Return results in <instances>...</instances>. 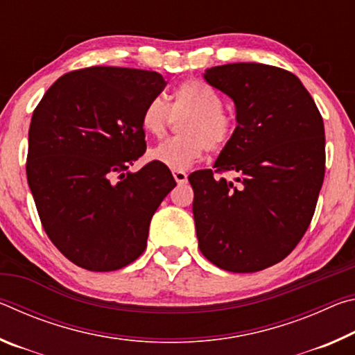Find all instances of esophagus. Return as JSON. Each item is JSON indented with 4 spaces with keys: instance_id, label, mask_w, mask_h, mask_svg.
<instances>
[{
    "instance_id": "34e87169",
    "label": "esophagus",
    "mask_w": 355,
    "mask_h": 355,
    "mask_svg": "<svg viewBox=\"0 0 355 355\" xmlns=\"http://www.w3.org/2000/svg\"><path fill=\"white\" fill-rule=\"evenodd\" d=\"M173 178H175V182L178 184H184L186 182H188V175H186L184 171H173Z\"/></svg>"
}]
</instances>
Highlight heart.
Returning <instances> with one entry per match:
<instances>
[{
    "label": "heart",
    "mask_w": 355,
    "mask_h": 355,
    "mask_svg": "<svg viewBox=\"0 0 355 355\" xmlns=\"http://www.w3.org/2000/svg\"><path fill=\"white\" fill-rule=\"evenodd\" d=\"M220 95L199 80L180 84L173 91L169 107L161 98H152L142 111L141 125L147 135L161 137L173 117L188 116L180 125L178 137L161 142L150 152V158L172 171H184L197 163L205 148L219 152L230 142L235 122L222 110Z\"/></svg>",
    "instance_id": "1"
}]
</instances>
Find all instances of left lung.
<instances>
[{
	"mask_svg": "<svg viewBox=\"0 0 355 355\" xmlns=\"http://www.w3.org/2000/svg\"><path fill=\"white\" fill-rule=\"evenodd\" d=\"M205 81L235 103L236 128L211 169L189 175L200 252L220 269L257 272L284 260L307 232L326 171L322 117L284 69L236 62Z\"/></svg>",
	"mask_w": 355,
	"mask_h": 355,
	"instance_id": "1",
	"label": "left lung"
}]
</instances>
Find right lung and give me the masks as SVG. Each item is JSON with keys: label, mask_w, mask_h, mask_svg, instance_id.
<instances>
[{"label": "right lung", "mask_w": 355, "mask_h": 355, "mask_svg": "<svg viewBox=\"0 0 355 355\" xmlns=\"http://www.w3.org/2000/svg\"><path fill=\"white\" fill-rule=\"evenodd\" d=\"M166 87L156 71L75 70L34 110L26 175L51 243L76 266L116 271L147 248L152 216L175 188L171 171L146 152L142 111Z\"/></svg>", "instance_id": "1"}]
</instances>
